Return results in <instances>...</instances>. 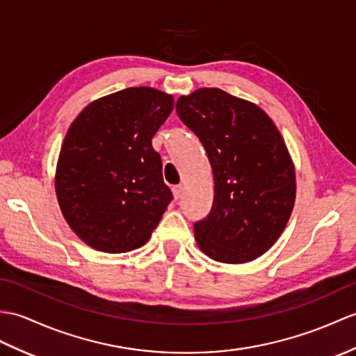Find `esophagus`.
<instances>
[{
  "mask_svg": "<svg viewBox=\"0 0 356 356\" xmlns=\"http://www.w3.org/2000/svg\"><path fill=\"white\" fill-rule=\"evenodd\" d=\"M181 193H184V186H181V185L172 186V195H175L176 200H177V198H180V197H181Z\"/></svg>",
  "mask_w": 356,
  "mask_h": 356,
  "instance_id": "obj_1",
  "label": "esophagus"
}]
</instances>
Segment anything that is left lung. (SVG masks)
Masks as SVG:
<instances>
[{
	"instance_id": "8db88e82",
	"label": "left lung",
	"mask_w": 356,
	"mask_h": 356,
	"mask_svg": "<svg viewBox=\"0 0 356 356\" xmlns=\"http://www.w3.org/2000/svg\"><path fill=\"white\" fill-rule=\"evenodd\" d=\"M176 111L208 153L216 185L209 216L194 225L198 247L225 264L256 259L284 232L296 200L284 138L261 107L218 88L181 95Z\"/></svg>"
}]
</instances>
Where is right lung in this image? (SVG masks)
Returning <instances> with one entry per match:
<instances>
[{"label": "right lung", "mask_w": 356, "mask_h": 356, "mask_svg": "<svg viewBox=\"0 0 356 356\" xmlns=\"http://www.w3.org/2000/svg\"><path fill=\"white\" fill-rule=\"evenodd\" d=\"M175 98L127 88L88 104L72 121L56 168V195L76 235L95 250L139 249L172 200L152 139Z\"/></svg>", "instance_id": "right-lung-1"}]
</instances>
